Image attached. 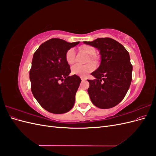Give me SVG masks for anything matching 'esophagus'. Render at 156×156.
Returning <instances> with one entry per match:
<instances>
[{
  "mask_svg": "<svg viewBox=\"0 0 156 156\" xmlns=\"http://www.w3.org/2000/svg\"><path fill=\"white\" fill-rule=\"evenodd\" d=\"M81 80H82V81H85L86 80H87V79L84 78V77H81Z\"/></svg>",
  "mask_w": 156,
  "mask_h": 156,
  "instance_id": "esophagus-1",
  "label": "esophagus"
}]
</instances>
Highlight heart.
<instances>
[{
  "instance_id": "b5f03b06",
  "label": "heart",
  "mask_w": 156,
  "mask_h": 156,
  "mask_svg": "<svg viewBox=\"0 0 156 156\" xmlns=\"http://www.w3.org/2000/svg\"><path fill=\"white\" fill-rule=\"evenodd\" d=\"M79 50L80 51L83 52L84 53L89 56V58L87 60V62H90V61H92V62H96V56H94V55L96 53V51L94 47L84 45L80 47ZM66 60L67 63L69 65H72L74 63L75 53L73 49H70L66 52ZM95 68L96 65L93 62L88 63V64L84 66L75 65L72 68V72L73 75H76L80 77H86L89 73L92 72Z\"/></svg>"
}]
</instances>
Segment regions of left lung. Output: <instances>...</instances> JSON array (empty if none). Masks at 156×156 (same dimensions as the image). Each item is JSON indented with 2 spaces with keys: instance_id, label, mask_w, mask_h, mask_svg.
I'll return each instance as SVG.
<instances>
[{
  "instance_id": "left-lung-1",
  "label": "left lung",
  "mask_w": 156,
  "mask_h": 156,
  "mask_svg": "<svg viewBox=\"0 0 156 156\" xmlns=\"http://www.w3.org/2000/svg\"><path fill=\"white\" fill-rule=\"evenodd\" d=\"M84 44L97 48L101 63L88 80V93L93 104L100 108H109L119 104L125 97L132 80L133 66L128 51L119 42L109 37H101Z\"/></svg>"
}]
</instances>
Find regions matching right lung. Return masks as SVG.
Returning a JSON list of instances; mask_svg holds the SVG:
<instances>
[{
	"label": "right lung",
	"mask_w": 156,
	"mask_h": 156,
	"mask_svg": "<svg viewBox=\"0 0 156 156\" xmlns=\"http://www.w3.org/2000/svg\"><path fill=\"white\" fill-rule=\"evenodd\" d=\"M79 41L69 43L52 38L40 45L33 55L30 81L33 96L46 111L62 114L72 109L81 79L70 76L66 53Z\"/></svg>",
	"instance_id": "1"
}]
</instances>
